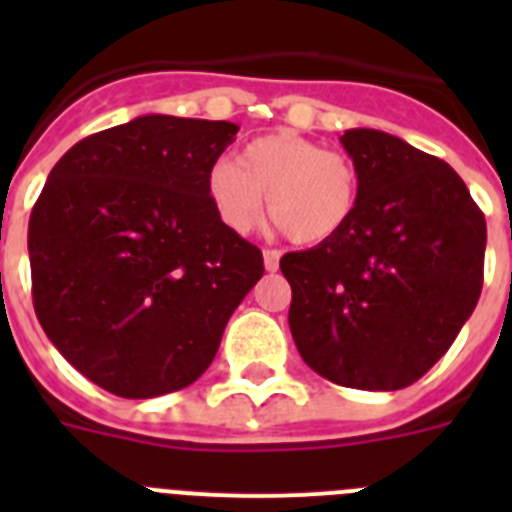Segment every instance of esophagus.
<instances>
[{
    "mask_svg": "<svg viewBox=\"0 0 512 512\" xmlns=\"http://www.w3.org/2000/svg\"><path fill=\"white\" fill-rule=\"evenodd\" d=\"M279 256H282L279 251H274V248H266V251H264L266 271H277L279 269Z\"/></svg>",
    "mask_w": 512,
    "mask_h": 512,
    "instance_id": "1",
    "label": "esophagus"
}]
</instances>
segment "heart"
I'll return each instance as SVG.
<instances>
[{"instance_id":"b5f03b06","label":"heart","mask_w":512,"mask_h":512,"mask_svg":"<svg viewBox=\"0 0 512 512\" xmlns=\"http://www.w3.org/2000/svg\"><path fill=\"white\" fill-rule=\"evenodd\" d=\"M302 246L333 241L359 207L354 161L295 133L251 140L235 161H217L207 174V200L225 230L246 235L264 212Z\"/></svg>"}]
</instances>
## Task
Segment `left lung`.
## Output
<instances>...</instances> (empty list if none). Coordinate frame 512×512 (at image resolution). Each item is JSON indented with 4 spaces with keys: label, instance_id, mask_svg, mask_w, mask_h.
<instances>
[{
    "label": "left lung",
    "instance_id": "8db88e82",
    "mask_svg": "<svg viewBox=\"0 0 512 512\" xmlns=\"http://www.w3.org/2000/svg\"><path fill=\"white\" fill-rule=\"evenodd\" d=\"M341 146L359 171L354 220L284 253L289 330L312 372L343 387L402 390L441 359L482 292L487 225L446 161L382 130Z\"/></svg>",
    "mask_w": 512,
    "mask_h": 512
}]
</instances>
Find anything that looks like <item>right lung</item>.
I'll use <instances>...</instances> for the list:
<instances>
[{
    "label": "right lung",
    "mask_w": 512,
    "mask_h": 512,
    "mask_svg": "<svg viewBox=\"0 0 512 512\" xmlns=\"http://www.w3.org/2000/svg\"><path fill=\"white\" fill-rule=\"evenodd\" d=\"M235 122L143 115L79 140L30 215L33 305L74 369L130 400L189 387L264 277L220 225L207 174Z\"/></svg>",
    "instance_id": "obj_1"
}]
</instances>
